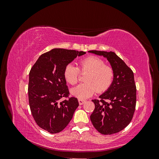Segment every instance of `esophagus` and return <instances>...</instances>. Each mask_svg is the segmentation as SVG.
<instances>
[{"instance_id": "esophagus-1", "label": "esophagus", "mask_w": 159, "mask_h": 159, "mask_svg": "<svg viewBox=\"0 0 159 159\" xmlns=\"http://www.w3.org/2000/svg\"><path fill=\"white\" fill-rule=\"evenodd\" d=\"M78 102H79V104H80V105H83V104L85 102V100H84V99H78Z\"/></svg>"}]
</instances>
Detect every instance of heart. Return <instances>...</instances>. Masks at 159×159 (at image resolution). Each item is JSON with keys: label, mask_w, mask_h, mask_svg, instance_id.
I'll list each match as a JSON object with an SVG mask.
<instances>
[{"label": "heart", "mask_w": 159, "mask_h": 159, "mask_svg": "<svg viewBox=\"0 0 159 159\" xmlns=\"http://www.w3.org/2000/svg\"><path fill=\"white\" fill-rule=\"evenodd\" d=\"M80 70L82 73L88 71L85 77V82L71 90V94L79 99H85L91 97L97 91L103 92L111 85L115 76L111 66L105 65L100 57L90 56L84 57L79 61V68L73 64L66 65L64 70V77L70 85L78 82Z\"/></svg>", "instance_id": "heart-1"}]
</instances>
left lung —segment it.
<instances>
[{
    "label": "left lung",
    "instance_id": "left-lung-1",
    "mask_svg": "<svg viewBox=\"0 0 159 159\" xmlns=\"http://www.w3.org/2000/svg\"><path fill=\"white\" fill-rule=\"evenodd\" d=\"M89 52L106 57L115 72L110 88L99 96V99L92 100L95 109L90 116L91 121L100 133H117L131 121L135 111L137 88L133 72L113 52Z\"/></svg>",
    "mask_w": 159,
    "mask_h": 159
}]
</instances>
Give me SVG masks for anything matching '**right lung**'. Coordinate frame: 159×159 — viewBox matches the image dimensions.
<instances>
[{
	"mask_svg": "<svg viewBox=\"0 0 159 159\" xmlns=\"http://www.w3.org/2000/svg\"><path fill=\"white\" fill-rule=\"evenodd\" d=\"M85 52L54 48L42 54L29 73L28 101L32 117L40 128L50 133L61 131L79 106L78 99L70 98L64 77L66 65ZM62 98L66 99L61 102Z\"/></svg>",
	"mask_w": 159,
	"mask_h": 159,
	"instance_id": "right-lung-1",
	"label": "right lung"
}]
</instances>
